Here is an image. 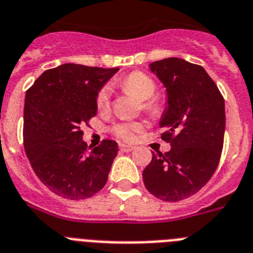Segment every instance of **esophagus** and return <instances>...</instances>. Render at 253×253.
Returning a JSON list of instances; mask_svg holds the SVG:
<instances>
[{
	"instance_id": "1",
	"label": "esophagus",
	"mask_w": 253,
	"mask_h": 253,
	"mask_svg": "<svg viewBox=\"0 0 253 253\" xmlns=\"http://www.w3.org/2000/svg\"><path fill=\"white\" fill-rule=\"evenodd\" d=\"M120 149L125 153H129V151H132L135 149V146L132 145H127V144H120Z\"/></svg>"
}]
</instances>
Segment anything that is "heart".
Instances as JSON below:
<instances>
[{
	"mask_svg": "<svg viewBox=\"0 0 253 253\" xmlns=\"http://www.w3.org/2000/svg\"><path fill=\"white\" fill-rule=\"evenodd\" d=\"M120 84L122 89L133 94L140 100H146L144 103L145 108L149 109V111L157 109L155 103L148 100L155 94V90H157V85L148 75L142 74L140 71H135L126 76ZM109 98H111V89H109V86H104L100 90L98 98H96L98 108H107L109 104ZM142 128H144V124H141V122H120V124L114 125L112 131L120 139L131 141L137 136V133L141 132Z\"/></svg>",
	"mask_w": 253,
	"mask_h": 253,
	"instance_id": "obj_1",
	"label": "heart"
}]
</instances>
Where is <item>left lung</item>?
Segmentation results:
<instances>
[{"label":"left lung","instance_id":"1","mask_svg":"<svg viewBox=\"0 0 253 253\" xmlns=\"http://www.w3.org/2000/svg\"><path fill=\"white\" fill-rule=\"evenodd\" d=\"M167 91L159 126L170 150L154 154L144 169L145 187L169 203L187 199L211 178L220 160L225 104L204 67L170 57L149 65Z\"/></svg>","mask_w":253,"mask_h":253}]
</instances>
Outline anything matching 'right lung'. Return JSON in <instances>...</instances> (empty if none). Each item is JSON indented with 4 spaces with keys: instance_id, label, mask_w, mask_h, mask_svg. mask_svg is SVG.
<instances>
[{
    "instance_id": "obj_1",
    "label": "right lung",
    "mask_w": 253,
    "mask_h": 253,
    "mask_svg": "<svg viewBox=\"0 0 253 253\" xmlns=\"http://www.w3.org/2000/svg\"><path fill=\"white\" fill-rule=\"evenodd\" d=\"M118 70L65 63L43 72L26 91V157L42 183L58 196L87 199L107 183L117 142L103 140L87 151L81 125L95 116L98 93Z\"/></svg>"
}]
</instances>
